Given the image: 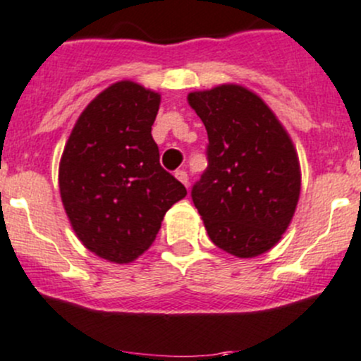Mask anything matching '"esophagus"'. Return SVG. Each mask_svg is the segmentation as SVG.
I'll use <instances>...</instances> for the list:
<instances>
[{
    "label": "esophagus",
    "instance_id": "esophagus-1",
    "mask_svg": "<svg viewBox=\"0 0 361 361\" xmlns=\"http://www.w3.org/2000/svg\"><path fill=\"white\" fill-rule=\"evenodd\" d=\"M174 176H176L178 180H180L181 183L185 185V187H188V174H187V171H183V169L176 171V173H174Z\"/></svg>",
    "mask_w": 361,
    "mask_h": 361
}]
</instances>
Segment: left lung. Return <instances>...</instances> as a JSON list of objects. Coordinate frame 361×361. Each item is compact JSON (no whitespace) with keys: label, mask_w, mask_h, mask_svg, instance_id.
I'll list each match as a JSON object with an SVG mask.
<instances>
[{"label":"left lung","mask_w":361,"mask_h":361,"mask_svg":"<svg viewBox=\"0 0 361 361\" xmlns=\"http://www.w3.org/2000/svg\"><path fill=\"white\" fill-rule=\"evenodd\" d=\"M188 103L207 130V167L192 187L207 235L234 257L265 253L288 228L300 194L292 140L245 87L192 92Z\"/></svg>","instance_id":"left-lung-1"}]
</instances>
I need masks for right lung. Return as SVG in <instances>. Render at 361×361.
I'll use <instances>...</instances> for the list:
<instances>
[{
	"instance_id": "obj_1",
	"label": "right lung",
	"mask_w": 361,
	"mask_h": 361,
	"mask_svg": "<svg viewBox=\"0 0 361 361\" xmlns=\"http://www.w3.org/2000/svg\"><path fill=\"white\" fill-rule=\"evenodd\" d=\"M157 92L113 83L83 110L59 166L64 209L87 250L129 264L152 246L187 188L159 162L152 137Z\"/></svg>"
}]
</instances>
